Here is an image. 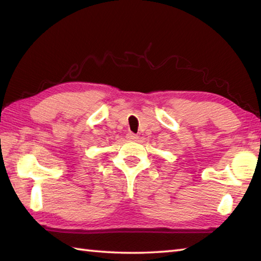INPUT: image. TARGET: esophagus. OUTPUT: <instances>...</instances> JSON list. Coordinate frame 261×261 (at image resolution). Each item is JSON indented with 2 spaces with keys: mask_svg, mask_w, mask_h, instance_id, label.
I'll use <instances>...</instances> for the list:
<instances>
[{
  "mask_svg": "<svg viewBox=\"0 0 261 261\" xmlns=\"http://www.w3.org/2000/svg\"><path fill=\"white\" fill-rule=\"evenodd\" d=\"M126 139L127 140H137V139H138V136L135 135V134H132V132H130V134L126 135Z\"/></svg>",
  "mask_w": 261,
  "mask_h": 261,
  "instance_id": "obj_1",
  "label": "esophagus"
}]
</instances>
